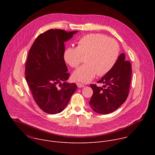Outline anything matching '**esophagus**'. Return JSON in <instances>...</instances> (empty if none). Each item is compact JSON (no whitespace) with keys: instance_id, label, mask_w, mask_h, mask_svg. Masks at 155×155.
Segmentation results:
<instances>
[{"instance_id":"esophagus-1","label":"esophagus","mask_w":155,"mask_h":155,"mask_svg":"<svg viewBox=\"0 0 155 155\" xmlns=\"http://www.w3.org/2000/svg\"><path fill=\"white\" fill-rule=\"evenodd\" d=\"M77 86H78V87H84V86H85L84 84H81V83H78V82L77 83Z\"/></svg>"}]
</instances>
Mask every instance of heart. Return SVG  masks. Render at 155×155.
Listing matches in <instances>:
<instances>
[{
    "instance_id": "1",
    "label": "heart",
    "mask_w": 155,
    "mask_h": 155,
    "mask_svg": "<svg viewBox=\"0 0 155 155\" xmlns=\"http://www.w3.org/2000/svg\"><path fill=\"white\" fill-rule=\"evenodd\" d=\"M120 54L118 43L101 34H90L80 38L77 47H71L64 52V59L71 67L77 68L86 56L84 65L72 75L74 80L89 83L96 75L103 76L112 70Z\"/></svg>"
}]
</instances>
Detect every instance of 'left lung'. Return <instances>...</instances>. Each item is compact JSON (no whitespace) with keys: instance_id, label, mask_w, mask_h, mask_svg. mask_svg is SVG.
Returning <instances> with one entry per match:
<instances>
[{"instance_id":"obj_1","label":"left lung","mask_w":155,"mask_h":155,"mask_svg":"<svg viewBox=\"0 0 155 155\" xmlns=\"http://www.w3.org/2000/svg\"><path fill=\"white\" fill-rule=\"evenodd\" d=\"M131 75V64L125 61V54L121 53L112 70L97 81L104 85L90 84L93 94L89 104L94 111L105 115L119 108L128 96Z\"/></svg>"}]
</instances>
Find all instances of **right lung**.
<instances>
[{
	"label": "right lung",
	"mask_w": 155,
	"mask_h": 155,
	"mask_svg": "<svg viewBox=\"0 0 155 155\" xmlns=\"http://www.w3.org/2000/svg\"><path fill=\"white\" fill-rule=\"evenodd\" d=\"M78 31L50 29L40 34L29 51L26 80L37 105L49 114L61 112L76 91L64 59V42Z\"/></svg>",
	"instance_id": "obj_1"
}]
</instances>
